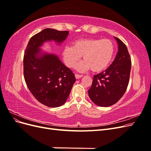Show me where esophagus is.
<instances>
[{"label":"esophagus","mask_w":151,"mask_h":151,"mask_svg":"<svg viewBox=\"0 0 151 151\" xmlns=\"http://www.w3.org/2000/svg\"><path fill=\"white\" fill-rule=\"evenodd\" d=\"M83 76V75H79V74H75V77H76V79H79V78H81V77H82Z\"/></svg>","instance_id":"obj_1"}]
</instances>
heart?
Returning <instances> with one entry per match:
<instances>
[{
    "instance_id": "1",
    "label": "heart",
    "mask_w": 151,
    "mask_h": 151,
    "mask_svg": "<svg viewBox=\"0 0 151 151\" xmlns=\"http://www.w3.org/2000/svg\"><path fill=\"white\" fill-rule=\"evenodd\" d=\"M114 52L115 45L111 40L88 38L76 41L73 47H65L62 51V57L65 65L72 68L83 56L84 60L76 65L77 70L84 72L91 68L94 72H99L108 67Z\"/></svg>"
}]
</instances>
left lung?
<instances>
[{
    "label": "left lung",
    "mask_w": 151,
    "mask_h": 151,
    "mask_svg": "<svg viewBox=\"0 0 151 151\" xmlns=\"http://www.w3.org/2000/svg\"><path fill=\"white\" fill-rule=\"evenodd\" d=\"M118 52L113 63L104 71L94 76L91 88L90 99L95 104L107 107L117 103L124 94L129 85L131 70V58L127 46L115 37Z\"/></svg>",
    "instance_id": "8db88e82"
}]
</instances>
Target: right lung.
Segmentation results:
<instances>
[{
	"mask_svg": "<svg viewBox=\"0 0 151 151\" xmlns=\"http://www.w3.org/2000/svg\"><path fill=\"white\" fill-rule=\"evenodd\" d=\"M68 35V31L45 29L32 36L24 52L23 70L26 85L33 96L48 107L64 104L76 79L74 73L57 55L41 53L40 47L52 40L61 43Z\"/></svg>",
	"mask_w": 151,
	"mask_h": 151,
	"instance_id": "add662e5",
	"label": "right lung"
}]
</instances>
